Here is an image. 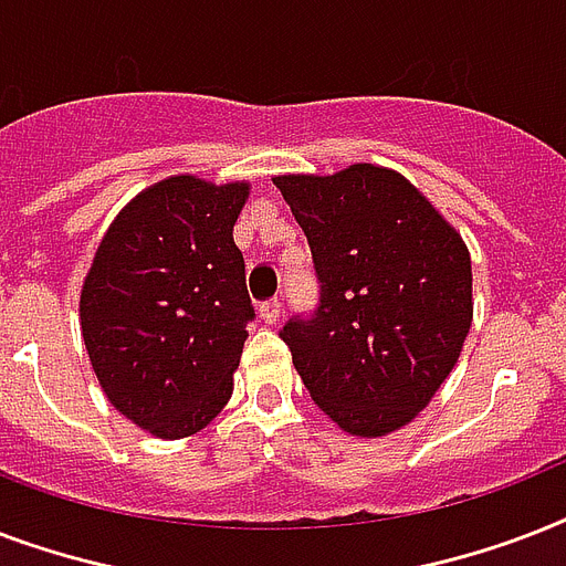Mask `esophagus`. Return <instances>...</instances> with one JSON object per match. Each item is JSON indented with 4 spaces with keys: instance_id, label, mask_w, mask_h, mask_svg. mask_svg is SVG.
<instances>
[{
    "instance_id": "34e87169",
    "label": "esophagus",
    "mask_w": 566,
    "mask_h": 566,
    "mask_svg": "<svg viewBox=\"0 0 566 566\" xmlns=\"http://www.w3.org/2000/svg\"><path fill=\"white\" fill-rule=\"evenodd\" d=\"M261 319H264V323H270V326H273L275 319L282 317V300H279V296H273V300H264L261 302Z\"/></svg>"
}]
</instances>
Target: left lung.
I'll list each match as a JSON object with an SVG mask.
<instances>
[{"instance_id": "left-lung-1", "label": "left lung", "mask_w": 566, "mask_h": 566, "mask_svg": "<svg viewBox=\"0 0 566 566\" xmlns=\"http://www.w3.org/2000/svg\"><path fill=\"white\" fill-rule=\"evenodd\" d=\"M317 273L314 314L279 332L311 399L349 434L411 422L452 373L473 323L464 240L411 181L353 164L279 176Z\"/></svg>"}]
</instances>
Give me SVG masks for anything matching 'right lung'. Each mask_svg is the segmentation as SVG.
Wrapping results in <instances>:
<instances>
[{"label":"right lung","mask_w":566,"mask_h":566,"mask_svg":"<svg viewBox=\"0 0 566 566\" xmlns=\"http://www.w3.org/2000/svg\"><path fill=\"white\" fill-rule=\"evenodd\" d=\"M249 185L164 179L117 213L82 287V337L111 405L158 438L231 396L255 305L231 231Z\"/></svg>","instance_id":"add662e5"}]
</instances>
